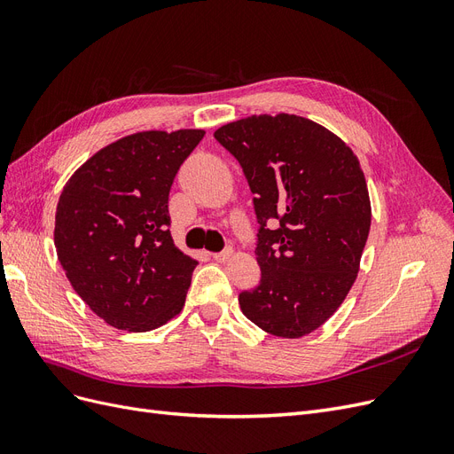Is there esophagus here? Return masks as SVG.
Here are the masks:
<instances>
[{
	"label": "esophagus",
	"mask_w": 454,
	"mask_h": 454,
	"mask_svg": "<svg viewBox=\"0 0 454 454\" xmlns=\"http://www.w3.org/2000/svg\"><path fill=\"white\" fill-rule=\"evenodd\" d=\"M231 255H232V250H231V248H227V250H223V252H217V254H212L214 261H219V263H223V261L231 259Z\"/></svg>",
	"instance_id": "34e87169"
}]
</instances>
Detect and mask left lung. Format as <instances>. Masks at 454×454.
<instances>
[{"mask_svg":"<svg viewBox=\"0 0 454 454\" xmlns=\"http://www.w3.org/2000/svg\"><path fill=\"white\" fill-rule=\"evenodd\" d=\"M214 136L255 195L261 280L239 295L240 309L270 335H309L358 277L371 227L360 160L339 136L290 114L246 117Z\"/></svg>","mask_w":454,"mask_h":454,"instance_id":"1","label":"left lung"}]
</instances>
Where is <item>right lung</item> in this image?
<instances>
[{
    "instance_id": "obj_1",
    "label": "right lung",
    "mask_w": 454,
    "mask_h": 454,
    "mask_svg": "<svg viewBox=\"0 0 454 454\" xmlns=\"http://www.w3.org/2000/svg\"><path fill=\"white\" fill-rule=\"evenodd\" d=\"M204 130H145L94 153L67 180L54 246L77 295L125 332L180 314L197 261L172 240L168 193Z\"/></svg>"
}]
</instances>
